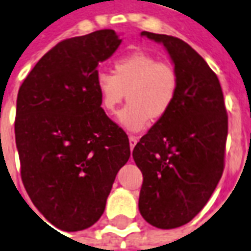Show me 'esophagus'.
Here are the masks:
<instances>
[{"label": "esophagus", "instance_id": "esophagus-1", "mask_svg": "<svg viewBox=\"0 0 251 251\" xmlns=\"http://www.w3.org/2000/svg\"><path fill=\"white\" fill-rule=\"evenodd\" d=\"M129 142H130V149L133 150L134 146H135V145H137V142H138V138H137V137H134V135H130Z\"/></svg>", "mask_w": 251, "mask_h": 251}]
</instances>
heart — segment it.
<instances>
[{
  "instance_id": "1",
  "label": "heart",
  "mask_w": 251,
  "mask_h": 251,
  "mask_svg": "<svg viewBox=\"0 0 251 251\" xmlns=\"http://www.w3.org/2000/svg\"><path fill=\"white\" fill-rule=\"evenodd\" d=\"M101 109L113 116L125 100L129 104L118 114L124 129L138 133L150 120H160L171 110L179 91V75L171 63L160 62L147 52H133L117 59L113 75L99 72L95 79Z\"/></svg>"
}]
</instances>
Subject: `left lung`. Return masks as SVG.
Listing matches in <instances>:
<instances>
[{"label":"left lung","mask_w":251,"mask_h":251,"mask_svg":"<svg viewBox=\"0 0 251 251\" xmlns=\"http://www.w3.org/2000/svg\"><path fill=\"white\" fill-rule=\"evenodd\" d=\"M141 35L166 47L179 75L171 110L133 150L143 175L141 215L152 226L174 229L198 215L223 176L227 114L217 76L191 46L164 34Z\"/></svg>","instance_id":"obj_1"}]
</instances>
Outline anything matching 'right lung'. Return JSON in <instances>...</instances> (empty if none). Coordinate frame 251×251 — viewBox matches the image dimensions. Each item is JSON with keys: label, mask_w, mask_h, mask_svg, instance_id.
<instances>
[{"label": "right lung", "mask_w": 251, "mask_h": 251, "mask_svg": "<svg viewBox=\"0 0 251 251\" xmlns=\"http://www.w3.org/2000/svg\"><path fill=\"white\" fill-rule=\"evenodd\" d=\"M122 39L99 30L59 42L27 75L17 97L15 143L32 204L53 226L77 232L104 213L129 138L101 109L99 63Z\"/></svg>", "instance_id": "1"}]
</instances>
